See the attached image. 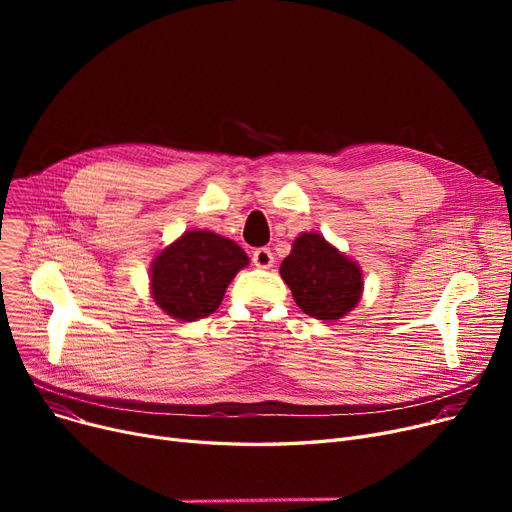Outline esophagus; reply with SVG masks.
<instances>
[{"mask_svg": "<svg viewBox=\"0 0 512 512\" xmlns=\"http://www.w3.org/2000/svg\"><path fill=\"white\" fill-rule=\"evenodd\" d=\"M253 263L257 267H261V270H270V267L274 265V253L270 249H265V247L255 249L253 251Z\"/></svg>", "mask_w": 512, "mask_h": 512, "instance_id": "34e87169", "label": "esophagus"}]
</instances>
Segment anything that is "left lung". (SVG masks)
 I'll use <instances>...</instances> for the list:
<instances>
[{
    "label": "left lung",
    "mask_w": 512,
    "mask_h": 512,
    "mask_svg": "<svg viewBox=\"0 0 512 512\" xmlns=\"http://www.w3.org/2000/svg\"><path fill=\"white\" fill-rule=\"evenodd\" d=\"M292 299L315 319H340L361 301L363 274L317 232H303L292 242L290 255L280 265Z\"/></svg>",
    "instance_id": "left-lung-1"
}]
</instances>
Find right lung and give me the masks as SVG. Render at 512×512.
Masks as SVG:
<instances>
[{"label":"right lung","mask_w":512,"mask_h":512,"mask_svg":"<svg viewBox=\"0 0 512 512\" xmlns=\"http://www.w3.org/2000/svg\"><path fill=\"white\" fill-rule=\"evenodd\" d=\"M249 265L234 240L209 230H188L151 263L153 301L170 317L197 321L222 305L232 278Z\"/></svg>","instance_id":"right-lung-1"}]
</instances>
